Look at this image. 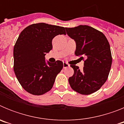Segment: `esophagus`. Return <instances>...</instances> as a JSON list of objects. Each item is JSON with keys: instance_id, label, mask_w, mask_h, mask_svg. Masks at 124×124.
Wrapping results in <instances>:
<instances>
[{"instance_id": "obj_1", "label": "esophagus", "mask_w": 124, "mask_h": 124, "mask_svg": "<svg viewBox=\"0 0 124 124\" xmlns=\"http://www.w3.org/2000/svg\"><path fill=\"white\" fill-rule=\"evenodd\" d=\"M68 67H70V64H68L67 63L63 62V68H66Z\"/></svg>"}]
</instances>
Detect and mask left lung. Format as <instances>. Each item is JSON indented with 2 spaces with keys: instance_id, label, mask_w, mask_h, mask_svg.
I'll return each instance as SVG.
<instances>
[{
  "instance_id": "1",
  "label": "left lung",
  "mask_w": 124,
  "mask_h": 124,
  "mask_svg": "<svg viewBox=\"0 0 124 124\" xmlns=\"http://www.w3.org/2000/svg\"><path fill=\"white\" fill-rule=\"evenodd\" d=\"M66 31L75 41L76 55L86 58L83 70L71 65L74 74L69 78L70 86L81 94H91L99 90L109 76L112 64L109 41L102 33L88 25L66 28Z\"/></svg>"
}]
</instances>
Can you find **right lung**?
I'll return each instance as SVG.
<instances>
[{
    "instance_id": "obj_1",
    "label": "right lung",
    "mask_w": 124,
    "mask_h": 124,
    "mask_svg": "<svg viewBox=\"0 0 124 124\" xmlns=\"http://www.w3.org/2000/svg\"><path fill=\"white\" fill-rule=\"evenodd\" d=\"M64 27L39 23L30 25L20 33L14 48V70L26 91L42 95L52 88L63 63L46 62V53L52 49L53 38L66 35Z\"/></svg>"
}]
</instances>
